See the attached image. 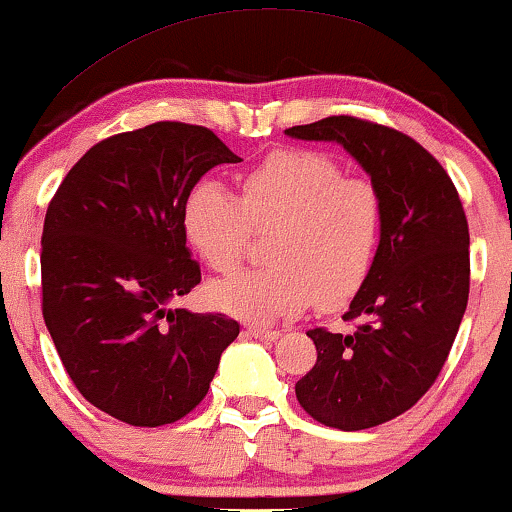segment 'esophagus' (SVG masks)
Returning <instances> with one entry per match:
<instances>
[{
  "label": "esophagus",
  "instance_id": "1",
  "mask_svg": "<svg viewBox=\"0 0 512 512\" xmlns=\"http://www.w3.org/2000/svg\"><path fill=\"white\" fill-rule=\"evenodd\" d=\"M249 335L261 339V342H277L281 337L279 330H272V328H249Z\"/></svg>",
  "mask_w": 512,
  "mask_h": 512
}]
</instances>
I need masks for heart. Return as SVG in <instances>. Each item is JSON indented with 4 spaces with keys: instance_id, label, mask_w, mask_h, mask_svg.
I'll return each instance as SVG.
<instances>
[{
    "instance_id": "b5f03b06",
    "label": "heart",
    "mask_w": 512,
    "mask_h": 512,
    "mask_svg": "<svg viewBox=\"0 0 512 512\" xmlns=\"http://www.w3.org/2000/svg\"><path fill=\"white\" fill-rule=\"evenodd\" d=\"M242 196L201 180L182 205L189 247L214 272L238 268L251 231H270L268 268L210 286L214 307L249 323L346 305L372 270L383 233L379 189L316 150H277L242 175Z\"/></svg>"
}]
</instances>
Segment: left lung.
<instances>
[{"label":"left lung","mask_w":512,"mask_h":512,"mask_svg":"<svg viewBox=\"0 0 512 512\" xmlns=\"http://www.w3.org/2000/svg\"><path fill=\"white\" fill-rule=\"evenodd\" d=\"M337 143L379 189L383 233L369 277L344 321L358 330H309L316 365L295 383L311 418L355 432L409 411L439 376L469 300V224L457 189L432 154L402 131L337 115L286 129Z\"/></svg>","instance_id":"8db88e82"}]
</instances>
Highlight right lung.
Wrapping results in <instances>:
<instances>
[{"mask_svg":"<svg viewBox=\"0 0 512 512\" xmlns=\"http://www.w3.org/2000/svg\"><path fill=\"white\" fill-rule=\"evenodd\" d=\"M238 161L210 129L157 122L96 143L50 201L43 321L73 385L108 416L136 427L184 418L240 335L224 314L170 307L201 284L184 198Z\"/></svg>","mask_w":512,"mask_h":512,"instance_id":"obj_1","label":"right lung"}]
</instances>
